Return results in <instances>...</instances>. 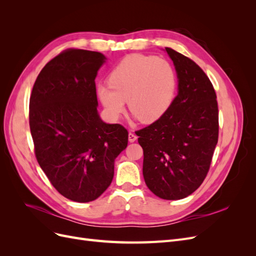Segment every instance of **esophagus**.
Returning a JSON list of instances; mask_svg holds the SVG:
<instances>
[{
  "label": "esophagus",
  "instance_id": "1",
  "mask_svg": "<svg viewBox=\"0 0 256 256\" xmlns=\"http://www.w3.org/2000/svg\"><path fill=\"white\" fill-rule=\"evenodd\" d=\"M138 138V136L134 134V132H129V134H128V140H129V142H134Z\"/></svg>",
  "mask_w": 256,
  "mask_h": 256
}]
</instances>
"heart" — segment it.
I'll return each mask as SVG.
<instances>
[{"label": "heart", "instance_id": "heart-1", "mask_svg": "<svg viewBox=\"0 0 256 256\" xmlns=\"http://www.w3.org/2000/svg\"><path fill=\"white\" fill-rule=\"evenodd\" d=\"M177 86L175 69L168 60L143 54L122 58L109 76V83L99 84L97 95L112 120L131 112L144 122L160 118L171 106Z\"/></svg>", "mask_w": 256, "mask_h": 256}]
</instances>
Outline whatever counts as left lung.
Wrapping results in <instances>:
<instances>
[{"mask_svg":"<svg viewBox=\"0 0 256 256\" xmlns=\"http://www.w3.org/2000/svg\"><path fill=\"white\" fill-rule=\"evenodd\" d=\"M178 76V94L168 111L136 131L143 148V176L164 200L194 192L207 176L219 138V111L212 83L196 62L166 48Z\"/></svg>","mask_w":256,"mask_h":256,"instance_id":"8db88e82","label":"left lung"}]
</instances>
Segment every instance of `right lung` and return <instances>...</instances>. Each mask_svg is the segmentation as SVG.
I'll use <instances>...</instances> for the list:
<instances>
[{
  "mask_svg": "<svg viewBox=\"0 0 256 256\" xmlns=\"http://www.w3.org/2000/svg\"><path fill=\"white\" fill-rule=\"evenodd\" d=\"M102 53L70 48L48 62L30 98V129L36 159L58 193L74 202L99 198L111 184L114 160L128 131L97 112L95 78Z\"/></svg>",
  "mask_w": 256,
  "mask_h": 256,
  "instance_id": "obj_1",
  "label": "right lung"
}]
</instances>
